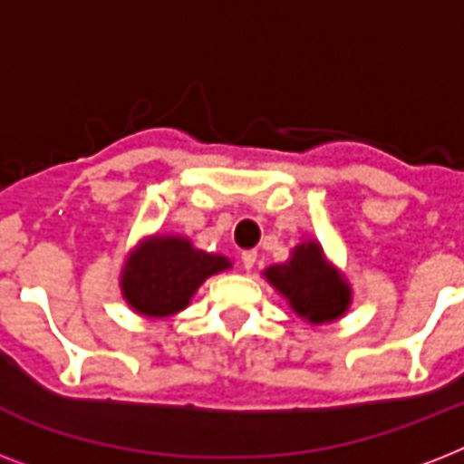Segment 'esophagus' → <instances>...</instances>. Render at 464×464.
Instances as JSON below:
<instances>
[{"mask_svg":"<svg viewBox=\"0 0 464 464\" xmlns=\"http://www.w3.org/2000/svg\"><path fill=\"white\" fill-rule=\"evenodd\" d=\"M240 262H243V267L250 272V269L255 267V262H257V253H255V250H243V253H240Z\"/></svg>","mask_w":464,"mask_h":464,"instance_id":"obj_1","label":"esophagus"}]
</instances>
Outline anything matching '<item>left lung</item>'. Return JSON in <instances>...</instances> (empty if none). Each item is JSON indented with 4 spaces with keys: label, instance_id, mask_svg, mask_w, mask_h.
I'll list each match as a JSON object with an SVG mask.
<instances>
[{
    "label": "left lung",
    "instance_id": "8db88e82",
    "mask_svg": "<svg viewBox=\"0 0 464 464\" xmlns=\"http://www.w3.org/2000/svg\"><path fill=\"white\" fill-rule=\"evenodd\" d=\"M269 286L310 324L337 323L352 305V284L327 260L320 240H301L289 260L262 272Z\"/></svg>",
    "mask_w": 464,
    "mask_h": 464
}]
</instances>
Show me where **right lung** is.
<instances>
[{"label": "right lung", "mask_w": 464, "mask_h": 464, "mask_svg": "<svg viewBox=\"0 0 464 464\" xmlns=\"http://www.w3.org/2000/svg\"><path fill=\"white\" fill-rule=\"evenodd\" d=\"M226 255L207 253L180 233H154L130 250L120 269V291L141 317L163 320L189 305L209 276L231 269Z\"/></svg>", "instance_id": "add662e5"}]
</instances>
